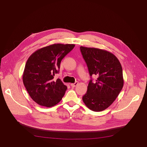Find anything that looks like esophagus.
<instances>
[{
  "instance_id": "esophagus-1",
  "label": "esophagus",
  "mask_w": 147,
  "mask_h": 147,
  "mask_svg": "<svg viewBox=\"0 0 147 147\" xmlns=\"http://www.w3.org/2000/svg\"><path fill=\"white\" fill-rule=\"evenodd\" d=\"M78 84V82H76L75 83H72L70 84V86H72V88H74V87H75L76 86H77V84Z\"/></svg>"
}]
</instances>
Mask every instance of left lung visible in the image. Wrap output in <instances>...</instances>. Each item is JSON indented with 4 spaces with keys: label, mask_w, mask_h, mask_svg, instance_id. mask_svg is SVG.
Segmentation results:
<instances>
[{
    "label": "left lung",
    "mask_w": 147,
    "mask_h": 147,
    "mask_svg": "<svg viewBox=\"0 0 147 147\" xmlns=\"http://www.w3.org/2000/svg\"><path fill=\"white\" fill-rule=\"evenodd\" d=\"M80 50L90 75L97 77L95 83L92 80L89 83L83 101L88 109L100 112L112 105L122 90V67L117 57L107 50L82 46Z\"/></svg>",
    "instance_id": "8db88e82"
}]
</instances>
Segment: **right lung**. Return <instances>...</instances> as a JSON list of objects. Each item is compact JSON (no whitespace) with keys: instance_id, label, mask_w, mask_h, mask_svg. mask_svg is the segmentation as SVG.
<instances>
[{"instance_id":"right-lung-1","label":"right lung","mask_w":147,"mask_h":147,"mask_svg":"<svg viewBox=\"0 0 147 147\" xmlns=\"http://www.w3.org/2000/svg\"><path fill=\"white\" fill-rule=\"evenodd\" d=\"M74 44L55 43L34 52L26 63L24 85L32 99L46 107L55 106L64 96L67 87L60 79L54 80L60 63L74 48Z\"/></svg>"}]
</instances>
